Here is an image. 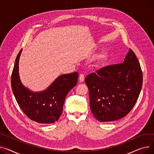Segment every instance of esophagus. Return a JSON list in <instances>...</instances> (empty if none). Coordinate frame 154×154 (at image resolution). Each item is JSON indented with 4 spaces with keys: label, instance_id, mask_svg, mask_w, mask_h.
Instances as JSON below:
<instances>
[{
    "label": "esophagus",
    "instance_id": "1",
    "mask_svg": "<svg viewBox=\"0 0 154 154\" xmlns=\"http://www.w3.org/2000/svg\"><path fill=\"white\" fill-rule=\"evenodd\" d=\"M84 79H85V77H84V74H81L79 75V80H80V82H84Z\"/></svg>",
    "mask_w": 154,
    "mask_h": 154
}]
</instances>
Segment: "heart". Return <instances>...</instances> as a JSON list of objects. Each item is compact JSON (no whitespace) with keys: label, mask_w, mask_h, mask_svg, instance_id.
<instances>
[{"label":"heart","mask_w":154,"mask_h":154,"mask_svg":"<svg viewBox=\"0 0 154 154\" xmlns=\"http://www.w3.org/2000/svg\"><path fill=\"white\" fill-rule=\"evenodd\" d=\"M109 56L108 52L106 49H103L98 53L92 59V62L95 65H100L104 63Z\"/></svg>","instance_id":"heart-1"}]
</instances>
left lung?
Wrapping results in <instances>:
<instances>
[{"label": "left lung", "instance_id": "left-lung-1", "mask_svg": "<svg viewBox=\"0 0 154 154\" xmlns=\"http://www.w3.org/2000/svg\"><path fill=\"white\" fill-rule=\"evenodd\" d=\"M139 60L129 49L122 64L108 66L85 79L91 111L101 122L126 116L135 105L142 85Z\"/></svg>", "mask_w": 154, "mask_h": 154}]
</instances>
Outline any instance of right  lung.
I'll return each instance as SVG.
<instances>
[{
    "instance_id": "right-lung-1",
    "label": "right lung",
    "mask_w": 154,
    "mask_h": 154,
    "mask_svg": "<svg viewBox=\"0 0 154 154\" xmlns=\"http://www.w3.org/2000/svg\"><path fill=\"white\" fill-rule=\"evenodd\" d=\"M22 49L18 53L11 76V85L17 103L28 118L39 123L49 124L57 121L62 114L65 98L77 83L76 72L58 77L48 88L33 92L21 83L18 63Z\"/></svg>"
}]
</instances>
